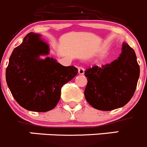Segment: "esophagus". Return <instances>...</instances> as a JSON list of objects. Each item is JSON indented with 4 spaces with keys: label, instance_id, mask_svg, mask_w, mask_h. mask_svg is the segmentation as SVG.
I'll return each mask as SVG.
<instances>
[{
    "label": "esophagus",
    "instance_id": "34e87169",
    "mask_svg": "<svg viewBox=\"0 0 147 147\" xmlns=\"http://www.w3.org/2000/svg\"><path fill=\"white\" fill-rule=\"evenodd\" d=\"M78 74H80V75H83V74H84L85 69L83 67H78Z\"/></svg>",
    "mask_w": 147,
    "mask_h": 147
}]
</instances>
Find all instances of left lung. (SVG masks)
Returning a JSON list of instances; mask_svg holds the SVG:
<instances>
[{
	"label": "left lung",
	"instance_id": "1",
	"mask_svg": "<svg viewBox=\"0 0 147 147\" xmlns=\"http://www.w3.org/2000/svg\"><path fill=\"white\" fill-rule=\"evenodd\" d=\"M117 59L102 67L94 66L85 71L88 80L86 101L95 109L110 111L125 106L136 89L140 68L135 51L123 42Z\"/></svg>",
	"mask_w": 147,
	"mask_h": 147
}]
</instances>
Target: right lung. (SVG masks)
Instances as JSON below:
<instances>
[{
    "label": "right lung",
    "instance_id": "right-lung-1",
    "mask_svg": "<svg viewBox=\"0 0 147 147\" xmlns=\"http://www.w3.org/2000/svg\"><path fill=\"white\" fill-rule=\"evenodd\" d=\"M38 34L30 32L15 48L9 58L5 78L12 96L29 111L45 112L56 107L61 87L78 74L74 66L64 67L48 55L49 46Z\"/></svg>",
    "mask_w": 147,
    "mask_h": 147
}]
</instances>
